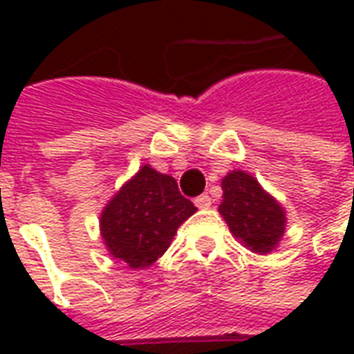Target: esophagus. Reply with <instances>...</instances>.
Listing matches in <instances>:
<instances>
[{"label": "esophagus", "instance_id": "34e87169", "mask_svg": "<svg viewBox=\"0 0 354 354\" xmlns=\"http://www.w3.org/2000/svg\"><path fill=\"white\" fill-rule=\"evenodd\" d=\"M195 205H197V208H208L212 205V199L208 197L207 193H203V195H199V197L195 199Z\"/></svg>", "mask_w": 354, "mask_h": 354}]
</instances>
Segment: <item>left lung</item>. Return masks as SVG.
<instances>
[{"mask_svg":"<svg viewBox=\"0 0 354 354\" xmlns=\"http://www.w3.org/2000/svg\"><path fill=\"white\" fill-rule=\"evenodd\" d=\"M222 203L218 212L233 237L254 254H269L286 231V212L250 172L231 170L222 178Z\"/></svg>","mask_w":354,"mask_h":354,"instance_id":"left-lung-1","label":"left lung"}]
</instances>
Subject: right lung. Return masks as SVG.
Returning <instances> with one entry per match:
<instances>
[{
	"label": "right lung",
	"mask_w": 354,
	"mask_h": 354,
	"mask_svg": "<svg viewBox=\"0 0 354 354\" xmlns=\"http://www.w3.org/2000/svg\"><path fill=\"white\" fill-rule=\"evenodd\" d=\"M195 212L174 178L142 165L102 210L100 237L115 260L146 269L167 252L178 227Z\"/></svg>",
	"instance_id": "right-lung-1"
}]
</instances>
